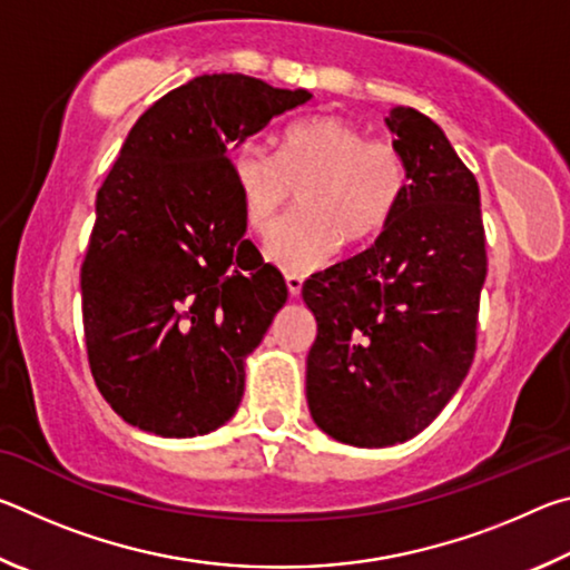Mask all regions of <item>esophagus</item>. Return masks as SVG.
<instances>
[{
    "instance_id": "1",
    "label": "esophagus",
    "mask_w": 570,
    "mask_h": 570,
    "mask_svg": "<svg viewBox=\"0 0 570 570\" xmlns=\"http://www.w3.org/2000/svg\"><path fill=\"white\" fill-rule=\"evenodd\" d=\"M286 286H288V294L298 296L302 294V286H304V278L298 274H286Z\"/></svg>"
}]
</instances>
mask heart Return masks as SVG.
I'll list each match as a JSON object with an SVG mask.
<instances>
[{
    "mask_svg": "<svg viewBox=\"0 0 570 570\" xmlns=\"http://www.w3.org/2000/svg\"><path fill=\"white\" fill-rule=\"evenodd\" d=\"M240 210L250 228L268 230L298 188L296 214L266 238V258L288 274L330 264L342 240L362 244L390 224L407 193V166L397 146L366 138L332 115L288 125L278 156L244 142L230 160Z\"/></svg>",
    "mask_w": 570,
    "mask_h": 570,
    "instance_id": "1",
    "label": "heart"
}]
</instances>
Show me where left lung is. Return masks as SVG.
<instances>
[{
  "label": "left lung",
  "mask_w": 570,
  "mask_h": 570,
  "mask_svg": "<svg viewBox=\"0 0 570 570\" xmlns=\"http://www.w3.org/2000/svg\"><path fill=\"white\" fill-rule=\"evenodd\" d=\"M407 193L374 244L302 288L316 320L306 402L316 428L390 448L438 417L475 356L488 274L480 188L428 115L392 108Z\"/></svg>",
  "instance_id": "1"
}]
</instances>
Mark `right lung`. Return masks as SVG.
I'll list each match as a JSON object with an SVG mask.
<instances>
[{
    "label": "right lung",
    "instance_id": "1",
    "mask_svg": "<svg viewBox=\"0 0 570 570\" xmlns=\"http://www.w3.org/2000/svg\"><path fill=\"white\" fill-rule=\"evenodd\" d=\"M312 98L240 72L200 75L125 138L95 200L80 288L95 384L132 428L196 438L236 414L246 356L288 288L244 238L228 156Z\"/></svg>",
    "mask_w": 570,
    "mask_h": 570
}]
</instances>
